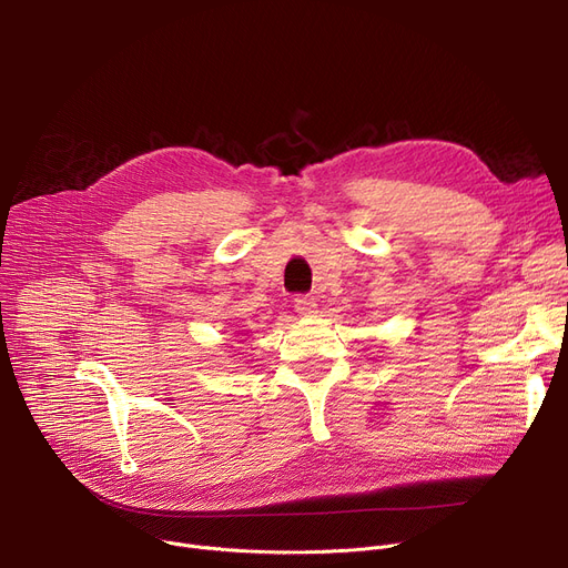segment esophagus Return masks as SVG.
I'll use <instances>...</instances> for the list:
<instances>
[{
  "label": "esophagus",
  "instance_id": "1",
  "mask_svg": "<svg viewBox=\"0 0 568 568\" xmlns=\"http://www.w3.org/2000/svg\"><path fill=\"white\" fill-rule=\"evenodd\" d=\"M315 308H317V304H315L313 296H308V294H300L294 300V311L300 313V315H304V317H311L315 313Z\"/></svg>",
  "mask_w": 568,
  "mask_h": 568
}]
</instances>
